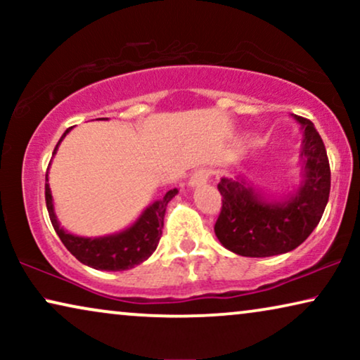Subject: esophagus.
I'll return each instance as SVG.
<instances>
[{
  "label": "esophagus",
  "mask_w": 360,
  "mask_h": 360,
  "mask_svg": "<svg viewBox=\"0 0 360 360\" xmlns=\"http://www.w3.org/2000/svg\"><path fill=\"white\" fill-rule=\"evenodd\" d=\"M210 175H211V172H210V170H206V169H200V170H196L195 174H193V176H191V179H190L188 185H190V186H200V185H205L206 181H208Z\"/></svg>",
  "instance_id": "1"
}]
</instances>
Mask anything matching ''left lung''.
<instances>
[{
	"mask_svg": "<svg viewBox=\"0 0 360 360\" xmlns=\"http://www.w3.org/2000/svg\"><path fill=\"white\" fill-rule=\"evenodd\" d=\"M302 124L300 181L283 196L255 188L248 174L223 176L218 190L223 206L214 234L231 252L244 257H270L304 243L328 205L331 170L321 136L311 121L292 115Z\"/></svg>",
	"mask_w": 360,
	"mask_h": 360,
	"instance_id": "obj_1",
	"label": "left lung"
}]
</instances>
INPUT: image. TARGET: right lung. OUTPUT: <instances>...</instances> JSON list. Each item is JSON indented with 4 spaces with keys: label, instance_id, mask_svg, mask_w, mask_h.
Wrapping results in <instances>:
<instances>
[{
    "label": "right lung",
    "instance_id": "add662e5",
    "mask_svg": "<svg viewBox=\"0 0 360 360\" xmlns=\"http://www.w3.org/2000/svg\"><path fill=\"white\" fill-rule=\"evenodd\" d=\"M108 120V117H98ZM72 127L63 132L60 141L57 142L53 154H57L58 146L63 141ZM52 164V160H51ZM49 164V165H51ZM179 193V190H169L164 198L154 201L142 211L134 223L127 226L120 233L100 236V238H85V236H77L65 231L58 223L56 208H53V198L51 185H49V172L46 175V203L47 211L51 216L52 226L63 245L70 250L72 255L80 260L82 264L96 270H108V272H121V270L134 269L150 257L159 245L162 228H164V218L169 201Z\"/></svg>",
    "mask_w": 360,
    "mask_h": 360
}]
</instances>
